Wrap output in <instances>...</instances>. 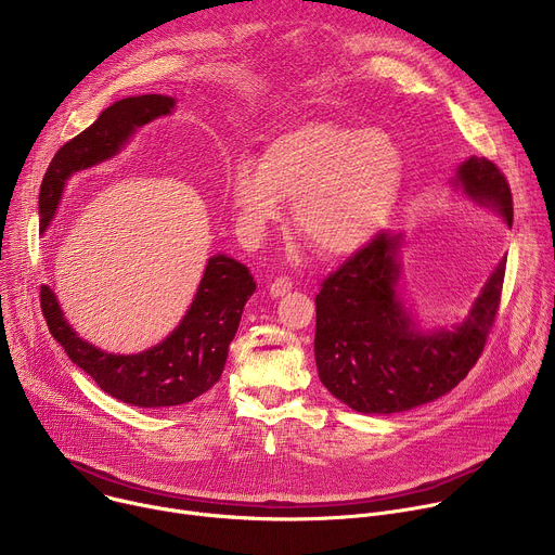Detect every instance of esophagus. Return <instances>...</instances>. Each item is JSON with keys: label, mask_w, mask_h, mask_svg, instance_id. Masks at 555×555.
<instances>
[{"label": "esophagus", "mask_w": 555, "mask_h": 555, "mask_svg": "<svg viewBox=\"0 0 555 555\" xmlns=\"http://www.w3.org/2000/svg\"><path fill=\"white\" fill-rule=\"evenodd\" d=\"M292 279H287V276H279V279H274L272 281V285H270V294L272 296H285L289 289H292Z\"/></svg>", "instance_id": "obj_1"}]
</instances>
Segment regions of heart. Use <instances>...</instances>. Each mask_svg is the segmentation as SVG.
Segmentation results:
<instances>
[{
  "label": "heart",
  "instance_id": "b5f03b06",
  "mask_svg": "<svg viewBox=\"0 0 555 555\" xmlns=\"http://www.w3.org/2000/svg\"><path fill=\"white\" fill-rule=\"evenodd\" d=\"M406 173L400 144L379 129L311 120L276 135L263 160L240 157L228 195L242 234L257 242L296 202L302 240L325 257L362 248L398 204Z\"/></svg>",
  "mask_w": 555,
  "mask_h": 555
}]
</instances>
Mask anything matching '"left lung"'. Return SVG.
Here are the masks:
<instances>
[{
	"label": "left lung",
	"mask_w": 555,
	"mask_h": 555,
	"mask_svg": "<svg viewBox=\"0 0 555 555\" xmlns=\"http://www.w3.org/2000/svg\"><path fill=\"white\" fill-rule=\"evenodd\" d=\"M454 184L512 225V191L494 163L472 155ZM402 244V234L379 230L315 294L319 377L358 413H402L452 390L483 353L501 305L505 257L461 325L420 332L398 294Z\"/></svg>",
	"instance_id": "left-lung-1"
}]
</instances>
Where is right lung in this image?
Segmentation results:
<instances>
[{
	"label": "right lung",
	"instance_id": "add662e5",
	"mask_svg": "<svg viewBox=\"0 0 555 555\" xmlns=\"http://www.w3.org/2000/svg\"><path fill=\"white\" fill-rule=\"evenodd\" d=\"M176 107L171 96L144 94L114 103L86 131L65 142L52 157L39 191L41 232L54 217L72 173L116 155L129 135ZM257 289L250 270L225 255L208 259L197 294L167 340L142 353L114 356L78 338L63 319L56 296L41 285V311L54 340L112 398L140 406L165 409L193 402L221 377L228 347L240 327L244 305Z\"/></svg>",
	"mask_w": 555,
	"mask_h": 555
}]
</instances>
